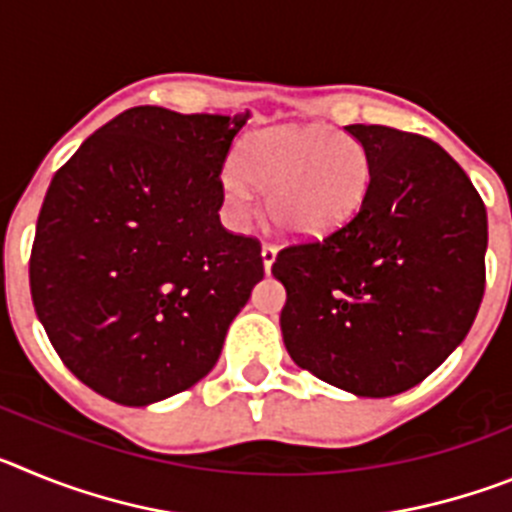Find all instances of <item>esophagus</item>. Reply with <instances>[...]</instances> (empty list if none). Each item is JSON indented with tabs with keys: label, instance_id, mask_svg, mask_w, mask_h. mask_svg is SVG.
<instances>
[{
	"label": "esophagus",
	"instance_id": "1",
	"mask_svg": "<svg viewBox=\"0 0 512 512\" xmlns=\"http://www.w3.org/2000/svg\"><path fill=\"white\" fill-rule=\"evenodd\" d=\"M261 259H264V269L266 274H269L271 264L277 259V246H274V243H264V246H261Z\"/></svg>",
	"mask_w": 512,
	"mask_h": 512
}]
</instances>
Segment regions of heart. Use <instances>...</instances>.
Here are the masks:
<instances>
[{
    "label": "heart",
    "instance_id": "1",
    "mask_svg": "<svg viewBox=\"0 0 512 512\" xmlns=\"http://www.w3.org/2000/svg\"><path fill=\"white\" fill-rule=\"evenodd\" d=\"M372 164L359 140L333 128H274L256 133L220 176L235 220L259 207L256 189L269 192V212L287 233L320 235L338 228L364 202Z\"/></svg>",
    "mask_w": 512,
    "mask_h": 512
}]
</instances>
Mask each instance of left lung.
Returning a JSON list of instances; mask_svg holds the SVG:
<instances>
[{"instance_id":"1","label":"left lung","mask_w":512,"mask_h":512,"mask_svg":"<svg viewBox=\"0 0 512 512\" xmlns=\"http://www.w3.org/2000/svg\"><path fill=\"white\" fill-rule=\"evenodd\" d=\"M372 182L346 223L284 246L271 274L297 366L359 397L423 382L464 341L485 295L487 210L438 143L387 125H346Z\"/></svg>"}]
</instances>
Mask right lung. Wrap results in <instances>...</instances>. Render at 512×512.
Segmentation results:
<instances>
[{
  "label": "right lung",
  "mask_w": 512,
  "mask_h": 512,
  "mask_svg": "<svg viewBox=\"0 0 512 512\" xmlns=\"http://www.w3.org/2000/svg\"><path fill=\"white\" fill-rule=\"evenodd\" d=\"M248 115L133 107L56 171L30 295L79 382L148 405L200 382L264 277L261 243L220 225V171Z\"/></svg>",
  "instance_id": "add662e5"
}]
</instances>
